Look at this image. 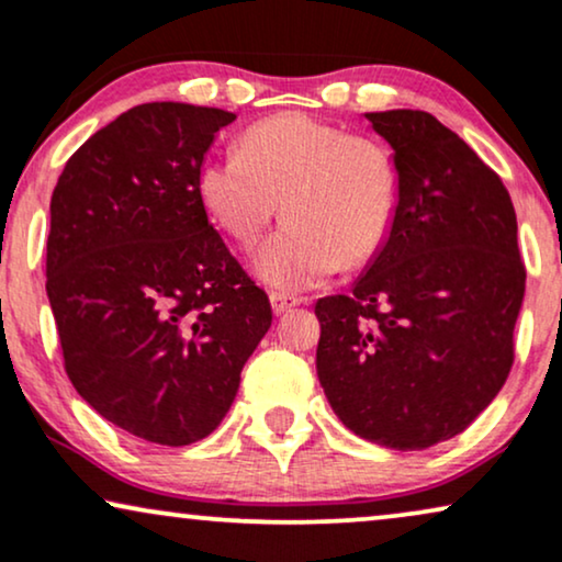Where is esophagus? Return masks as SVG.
<instances>
[{
	"label": "esophagus",
	"mask_w": 562,
	"mask_h": 562,
	"mask_svg": "<svg viewBox=\"0 0 562 562\" xmlns=\"http://www.w3.org/2000/svg\"><path fill=\"white\" fill-rule=\"evenodd\" d=\"M296 304H299V299L281 294V291H271V310H273V315H283V312H289L291 307H296Z\"/></svg>",
	"instance_id": "34e87169"
}]
</instances>
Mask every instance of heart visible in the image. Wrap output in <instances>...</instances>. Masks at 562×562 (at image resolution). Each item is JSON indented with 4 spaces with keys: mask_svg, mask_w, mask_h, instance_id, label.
<instances>
[{
    "mask_svg": "<svg viewBox=\"0 0 562 562\" xmlns=\"http://www.w3.org/2000/svg\"><path fill=\"white\" fill-rule=\"evenodd\" d=\"M203 211L237 245H252L281 211L289 222L255 252L260 281L283 291L363 266L387 245L403 201L390 144L351 136L307 113L252 123L239 155H209L195 172Z\"/></svg>",
    "mask_w": 562,
    "mask_h": 562,
    "instance_id": "obj_1",
    "label": "heart"
}]
</instances>
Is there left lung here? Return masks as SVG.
<instances>
[{
    "mask_svg": "<svg viewBox=\"0 0 562 562\" xmlns=\"http://www.w3.org/2000/svg\"><path fill=\"white\" fill-rule=\"evenodd\" d=\"M367 121L395 151V229L351 294L315 304L317 376L356 436L418 451L462 434L504 387L524 302L516 211L501 178L431 113Z\"/></svg>",
    "mask_w": 562,
    "mask_h": 562,
    "instance_id": "8db88e82",
    "label": "left lung"
}]
</instances>
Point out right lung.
Listing matches in <instances>:
<instances>
[{"label": "right lung", "instance_id": "1", "mask_svg": "<svg viewBox=\"0 0 562 562\" xmlns=\"http://www.w3.org/2000/svg\"><path fill=\"white\" fill-rule=\"evenodd\" d=\"M235 119L131 108L71 155L50 195L46 294L64 369L105 420L162 447L222 424L273 319L195 193L216 131Z\"/></svg>", "mask_w": 562, "mask_h": 562}]
</instances>
